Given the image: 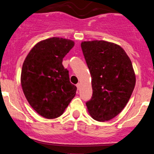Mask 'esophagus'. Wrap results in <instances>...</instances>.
<instances>
[{
    "mask_svg": "<svg viewBox=\"0 0 154 154\" xmlns=\"http://www.w3.org/2000/svg\"><path fill=\"white\" fill-rule=\"evenodd\" d=\"M76 87H77V89H80V87H81V84L78 83L77 85H76Z\"/></svg>",
    "mask_w": 154,
    "mask_h": 154,
    "instance_id": "1",
    "label": "esophagus"
}]
</instances>
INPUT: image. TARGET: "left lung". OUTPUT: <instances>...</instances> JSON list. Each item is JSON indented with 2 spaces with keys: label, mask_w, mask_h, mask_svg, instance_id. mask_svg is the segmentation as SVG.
<instances>
[{
  "label": "left lung",
  "mask_w": 154,
  "mask_h": 154,
  "mask_svg": "<svg viewBox=\"0 0 154 154\" xmlns=\"http://www.w3.org/2000/svg\"><path fill=\"white\" fill-rule=\"evenodd\" d=\"M81 47L92 77L88 112L95 120H110L124 109L135 87L131 60L123 48L112 42H82Z\"/></svg>",
  "instance_id": "obj_1"
}]
</instances>
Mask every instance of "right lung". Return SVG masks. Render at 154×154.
<instances>
[{
    "label": "right lung",
    "mask_w": 154,
    "mask_h": 154,
    "mask_svg": "<svg viewBox=\"0 0 154 154\" xmlns=\"http://www.w3.org/2000/svg\"><path fill=\"white\" fill-rule=\"evenodd\" d=\"M74 45L69 39L50 38L38 42L24 61L23 92L30 106L46 119L62 115L75 96L77 88L62 65L63 58Z\"/></svg>",
    "instance_id": "obj_1"
}]
</instances>
